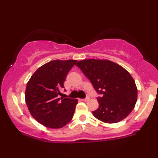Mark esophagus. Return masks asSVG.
<instances>
[{"instance_id": "1", "label": "esophagus", "mask_w": 158, "mask_h": 158, "mask_svg": "<svg viewBox=\"0 0 158 158\" xmlns=\"http://www.w3.org/2000/svg\"><path fill=\"white\" fill-rule=\"evenodd\" d=\"M90 100V98H84V99H81V101H83V102H87V101H89Z\"/></svg>"}]
</instances>
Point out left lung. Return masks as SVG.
I'll list each match as a JSON object with an SVG mask.
<instances>
[{
    "label": "left lung",
    "instance_id": "1",
    "mask_svg": "<svg viewBox=\"0 0 158 158\" xmlns=\"http://www.w3.org/2000/svg\"><path fill=\"white\" fill-rule=\"evenodd\" d=\"M76 65L101 95L97 98L99 107L93 111L96 118L116 123L132 112L137 102V88L126 69L109 60H83Z\"/></svg>",
    "mask_w": 158,
    "mask_h": 158
}]
</instances>
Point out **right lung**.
I'll return each mask as SVG.
<instances>
[{
    "label": "right lung",
    "instance_id": "add662e5",
    "mask_svg": "<svg viewBox=\"0 0 158 158\" xmlns=\"http://www.w3.org/2000/svg\"><path fill=\"white\" fill-rule=\"evenodd\" d=\"M76 60H54L39 68L26 85V103L31 116L44 126L58 129L73 118L78 100L58 98Z\"/></svg>",
    "mask_w": 158,
    "mask_h": 158
}]
</instances>
